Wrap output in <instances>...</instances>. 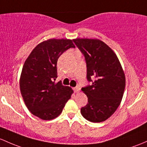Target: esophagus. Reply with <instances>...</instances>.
I'll return each instance as SVG.
<instances>
[{"mask_svg":"<svg viewBox=\"0 0 147 147\" xmlns=\"http://www.w3.org/2000/svg\"><path fill=\"white\" fill-rule=\"evenodd\" d=\"M73 89H74V91H75V92H76L77 93V92H78L80 90V88L79 86H75V87H74Z\"/></svg>","mask_w":147,"mask_h":147,"instance_id":"esophagus-1","label":"esophagus"}]
</instances>
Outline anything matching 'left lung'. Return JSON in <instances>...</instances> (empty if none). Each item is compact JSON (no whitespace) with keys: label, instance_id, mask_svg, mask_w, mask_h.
I'll return each instance as SVG.
<instances>
[{"label":"left lung","instance_id":"1","mask_svg":"<svg viewBox=\"0 0 147 147\" xmlns=\"http://www.w3.org/2000/svg\"><path fill=\"white\" fill-rule=\"evenodd\" d=\"M84 55L86 79L90 84L82 88L88 103L81 109L84 118L92 123L105 121L117 110L123 98L125 78L118 57L98 39L72 40Z\"/></svg>","mask_w":147,"mask_h":147}]
</instances>
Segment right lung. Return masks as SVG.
<instances>
[{"label":"right lung","instance_id":"1","mask_svg":"<svg viewBox=\"0 0 147 147\" xmlns=\"http://www.w3.org/2000/svg\"><path fill=\"white\" fill-rule=\"evenodd\" d=\"M70 48H75L70 39L43 41L33 49L23 66L21 94L29 111L42 120L58 117L73 92L61 81L55 82L58 58Z\"/></svg>","mask_w":147,"mask_h":147}]
</instances>
